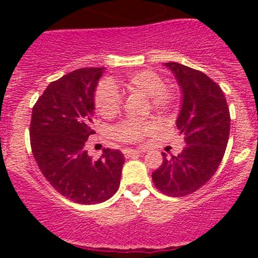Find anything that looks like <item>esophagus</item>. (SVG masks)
<instances>
[{"label": "esophagus", "mask_w": 258, "mask_h": 258, "mask_svg": "<svg viewBox=\"0 0 258 258\" xmlns=\"http://www.w3.org/2000/svg\"><path fill=\"white\" fill-rule=\"evenodd\" d=\"M122 152H123V155L126 156V157H132V156L141 155V153H144L145 151H142V150H131V148H124V150H122Z\"/></svg>", "instance_id": "obj_1"}]
</instances>
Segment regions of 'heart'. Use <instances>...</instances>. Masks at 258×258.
<instances>
[{"label":"heart","mask_w":258,"mask_h":258,"mask_svg":"<svg viewBox=\"0 0 258 258\" xmlns=\"http://www.w3.org/2000/svg\"><path fill=\"white\" fill-rule=\"evenodd\" d=\"M122 85L128 92L146 95L151 110L157 113H166L175 105V93L163 85L160 75L152 70H140L130 74ZM122 105L121 93L111 81L103 80L98 83L95 92V107L103 117H112ZM155 131V123L151 121L124 119L112 128V136L122 142H139Z\"/></svg>","instance_id":"b5f03b06"}]
</instances>
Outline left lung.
I'll list each match as a JSON object with an SVG mask.
<instances>
[{
	"label": "left lung",
	"instance_id": "8db88e82",
	"mask_svg": "<svg viewBox=\"0 0 258 258\" xmlns=\"http://www.w3.org/2000/svg\"><path fill=\"white\" fill-rule=\"evenodd\" d=\"M182 91V107L176 121L184 136L182 152L166 157L152 173L162 194L182 197L194 194L215 175L230 136V110L220 86L204 72L177 62H166Z\"/></svg>",
	"mask_w": 258,
	"mask_h": 258
}]
</instances>
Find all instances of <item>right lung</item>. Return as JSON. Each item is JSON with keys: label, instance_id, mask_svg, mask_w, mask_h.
I'll return each instance as SVG.
<instances>
[{"label": "right lung", "instance_id": "add662e5", "mask_svg": "<svg viewBox=\"0 0 258 258\" xmlns=\"http://www.w3.org/2000/svg\"><path fill=\"white\" fill-rule=\"evenodd\" d=\"M103 70L79 69L53 81L32 108L30 141L38 168L57 192L76 204L105 202L121 181V151L103 148L96 161L86 151L95 134L93 96Z\"/></svg>", "mask_w": 258, "mask_h": 258}]
</instances>
